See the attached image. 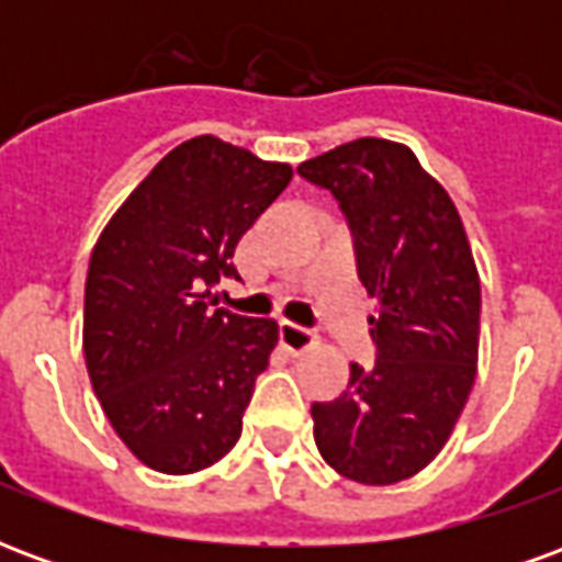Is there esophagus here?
I'll list each match as a JSON object with an SVG mask.
<instances>
[{
    "label": "esophagus",
    "instance_id": "obj_1",
    "mask_svg": "<svg viewBox=\"0 0 562 562\" xmlns=\"http://www.w3.org/2000/svg\"><path fill=\"white\" fill-rule=\"evenodd\" d=\"M280 340L282 346L289 349L292 355H301L306 349H313L316 346V330L304 328V325H297V322H289V318H282L280 322Z\"/></svg>",
    "mask_w": 562,
    "mask_h": 562
}]
</instances>
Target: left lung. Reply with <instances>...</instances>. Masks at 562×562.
Returning <instances> with one entry per match:
<instances>
[{
    "label": "left lung",
    "mask_w": 562,
    "mask_h": 562,
    "mask_svg": "<svg viewBox=\"0 0 562 562\" xmlns=\"http://www.w3.org/2000/svg\"><path fill=\"white\" fill-rule=\"evenodd\" d=\"M328 189L352 232L376 364H352L340 397L313 403V436L334 470L394 484L446 446L479 361L482 285L458 210L413 149L358 138L297 165Z\"/></svg>",
    "instance_id": "left-lung-1"
}]
</instances>
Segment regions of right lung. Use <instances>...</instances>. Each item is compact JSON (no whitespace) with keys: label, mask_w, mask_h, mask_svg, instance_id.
<instances>
[{"label":"right lung","mask_w":562,"mask_h":562,"mask_svg":"<svg viewBox=\"0 0 562 562\" xmlns=\"http://www.w3.org/2000/svg\"><path fill=\"white\" fill-rule=\"evenodd\" d=\"M292 168L201 135L173 147L92 249L83 355L95 397L149 470L186 475L240 439L280 325L216 306L234 249Z\"/></svg>","instance_id":"add662e5"}]
</instances>
